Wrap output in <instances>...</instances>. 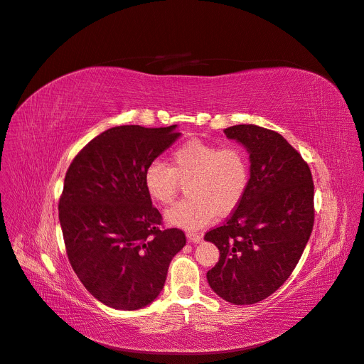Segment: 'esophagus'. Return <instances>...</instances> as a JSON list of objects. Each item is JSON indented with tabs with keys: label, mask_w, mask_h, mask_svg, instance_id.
Segmentation results:
<instances>
[{
	"label": "esophagus",
	"mask_w": 364,
	"mask_h": 364,
	"mask_svg": "<svg viewBox=\"0 0 364 364\" xmlns=\"http://www.w3.org/2000/svg\"><path fill=\"white\" fill-rule=\"evenodd\" d=\"M187 239H188L190 242H193V243L202 242V236L198 235V233H187Z\"/></svg>",
	"instance_id": "1"
}]
</instances>
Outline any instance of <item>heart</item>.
I'll use <instances>...</instances> for the list:
<instances>
[{
    "instance_id": "obj_1",
    "label": "heart",
    "mask_w": 364,
    "mask_h": 364,
    "mask_svg": "<svg viewBox=\"0 0 364 364\" xmlns=\"http://www.w3.org/2000/svg\"><path fill=\"white\" fill-rule=\"evenodd\" d=\"M251 180V165L239 146L190 140L171 156V165L153 161L144 169L149 196L161 203H174L186 184L188 198L166 213V221L186 230H196L217 214L228 215L243 200Z\"/></svg>"
}]
</instances>
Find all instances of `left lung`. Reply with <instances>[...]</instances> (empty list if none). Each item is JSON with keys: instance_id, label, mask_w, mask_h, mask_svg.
<instances>
[{"instance_id": "8db88e82", "label": "left lung", "mask_w": 364, "mask_h": 364, "mask_svg": "<svg viewBox=\"0 0 364 364\" xmlns=\"http://www.w3.org/2000/svg\"><path fill=\"white\" fill-rule=\"evenodd\" d=\"M250 153L251 180L240 205L205 240L220 250L206 273L213 291L236 305L259 302L288 280L314 224L309 164L279 132L258 125L224 129Z\"/></svg>"}]
</instances>
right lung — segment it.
<instances>
[{
    "label": "right lung",
    "mask_w": 364,
    "mask_h": 364,
    "mask_svg": "<svg viewBox=\"0 0 364 364\" xmlns=\"http://www.w3.org/2000/svg\"><path fill=\"white\" fill-rule=\"evenodd\" d=\"M181 136L177 125H121L72 161L59 200L66 254L87 291L107 307L139 310L161 294L171 259L186 245L144 187V169Z\"/></svg>",
    "instance_id": "1"
}]
</instances>
